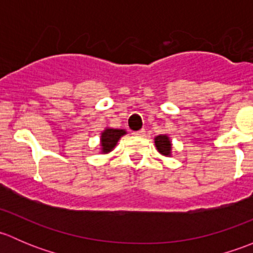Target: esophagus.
I'll return each instance as SVG.
<instances>
[{"instance_id": "1", "label": "esophagus", "mask_w": 253, "mask_h": 253, "mask_svg": "<svg viewBox=\"0 0 253 253\" xmlns=\"http://www.w3.org/2000/svg\"><path fill=\"white\" fill-rule=\"evenodd\" d=\"M132 134H134V136H137V137H143L145 134V131L144 129H139V131H134Z\"/></svg>"}]
</instances>
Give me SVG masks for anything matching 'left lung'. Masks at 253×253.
I'll return each instance as SVG.
<instances>
[{
	"label": "left lung",
	"instance_id": "left-lung-1",
	"mask_svg": "<svg viewBox=\"0 0 253 253\" xmlns=\"http://www.w3.org/2000/svg\"><path fill=\"white\" fill-rule=\"evenodd\" d=\"M155 147H157L158 152L162 155H165V157H170L171 155V141H170L169 137L167 134H159L154 138Z\"/></svg>",
	"mask_w": 253,
	"mask_h": 253
}]
</instances>
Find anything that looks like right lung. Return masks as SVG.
<instances>
[{
    "mask_svg": "<svg viewBox=\"0 0 253 253\" xmlns=\"http://www.w3.org/2000/svg\"><path fill=\"white\" fill-rule=\"evenodd\" d=\"M127 132L125 129H119V128H110V127H106L103 132H101L100 136V147H101V153L106 154V153L111 152L115 147H116L117 142L120 141L122 136H125Z\"/></svg>",
    "mask_w": 253,
    "mask_h": 253,
    "instance_id": "add662e5",
    "label": "right lung"
}]
</instances>
